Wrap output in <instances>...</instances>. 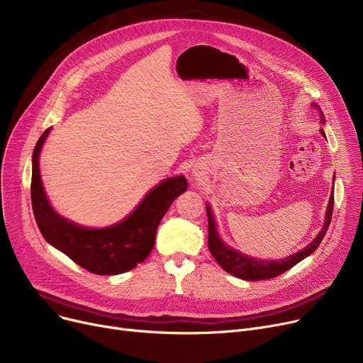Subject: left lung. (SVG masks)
I'll list each match as a JSON object with an SVG mask.
<instances>
[{
    "label": "left lung",
    "mask_w": 363,
    "mask_h": 363,
    "mask_svg": "<svg viewBox=\"0 0 363 363\" xmlns=\"http://www.w3.org/2000/svg\"><path fill=\"white\" fill-rule=\"evenodd\" d=\"M320 114H322V111H320ZM325 119H323V116H322V122ZM320 132L323 135V130H320ZM333 208H334V194H331V197H330L325 225H323L319 235L308 247H304L301 252H297L296 255H293L290 257H285L282 260L268 262V260H257V259H253L249 256H244L238 252H234L233 249H230V247H226L218 237L216 225H215V220H213V216L211 212V207L207 206V222H208V242H207V245H208V250H211L215 260L222 266L223 271H226L228 274H231L237 278H241L245 281H262V279L275 278V277L284 274L285 271H289L290 268H293L294 264H297L300 260L308 257L311 253H313L318 249V245L323 240V235H325L328 231V226L331 223V216H333Z\"/></svg>",
    "instance_id": "1"
}]
</instances>
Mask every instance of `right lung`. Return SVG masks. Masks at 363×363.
I'll return each mask as SVG.
<instances>
[{"label": "right lung", "instance_id": "right-lung-1", "mask_svg": "<svg viewBox=\"0 0 363 363\" xmlns=\"http://www.w3.org/2000/svg\"><path fill=\"white\" fill-rule=\"evenodd\" d=\"M48 132L50 129L38 140L32 155L30 199L41 234L91 274L118 275L135 268L150 255L157 226L169 206L186 189V179L170 178L152 188L137 211L123 222L104 230H86L57 215L44 193L38 159Z\"/></svg>", "mask_w": 363, "mask_h": 363}]
</instances>
